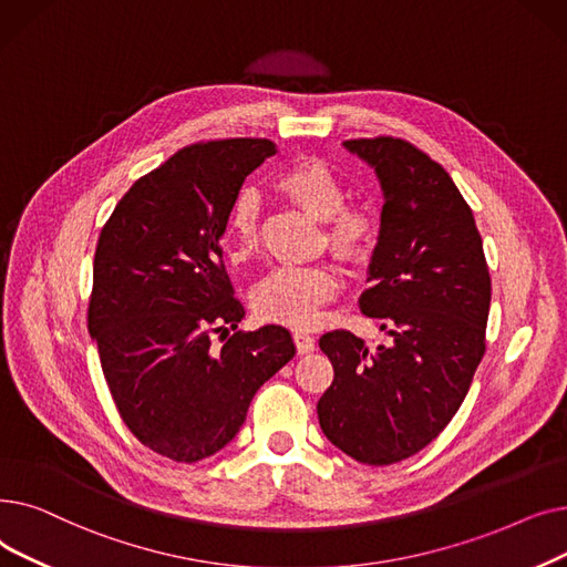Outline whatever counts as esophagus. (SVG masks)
Returning <instances> with one entry per match:
<instances>
[{
	"instance_id": "obj_1",
	"label": "esophagus",
	"mask_w": 567,
	"mask_h": 567,
	"mask_svg": "<svg viewBox=\"0 0 567 567\" xmlns=\"http://www.w3.org/2000/svg\"><path fill=\"white\" fill-rule=\"evenodd\" d=\"M292 339H295V346H298V353L300 355H307V353H311V350L316 348V339L309 332H305V330H295Z\"/></svg>"
}]
</instances>
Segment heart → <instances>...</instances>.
<instances>
[{
	"label": "heart",
	"instance_id": "obj_1",
	"mask_svg": "<svg viewBox=\"0 0 567 567\" xmlns=\"http://www.w3.org/2000/svg\"><path fill=\"white\" fill-rule=\"evenodd\" d=\"M277 192L309 217L326 224L328 247L350 265H367L381 239V221L369 205H346V182L326 161L305 158L275 179ZM233 237L230 258L249 260L260 239V198L241 192L228 217ZM339 292V275L330 265L277 267L251 288V307L267 320L288 328H313L322 307Z\"/></svg>",
	"mask_w": 567,
	"mask_h": 567
}]
</instances>
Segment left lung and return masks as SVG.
I'll return each mask as SVG.
<instances>
[{
    "label": "left lung",
    "instance_id": "1",
    "mask_svg": "<svg viewBox=\"0 0 567 567\" xmlns=\"http://www.w3.org/2000/svg\"><path fill=\"white\" fill-rule=\"evenodd\" d=\"M381 179V239L360 298L390 343L348 330L320 337L334 381L322 434L360 464L388 466L434 441L460 411L487 350L492 277L473 212L452 177L409 141L343 143Z\"/></svg>",
    "mask_w": 567,
    "mask_h": 567
}]
</instances>
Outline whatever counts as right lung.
I'll use <instances>...</instances> for the list:
<instances>
[{
    "label": "right lung",
    "mask_w": 567,
    "mask_h": 567,
    "mask_svg": "<svg viewBox=\"0 0 567 567\" xmlns=\"http://www.w3.org/2000/svg\"><path fill=\"white\" fill-rule=\"evenodd\" d=\"M272 141L188 145L133 182L99 235L87 328L115 406L145 447L194 464L228 445L258 388L295 355L286 328L238 330L221 235Z\"/></svg>",
    "instance_id": "1"
}]
</instances>
